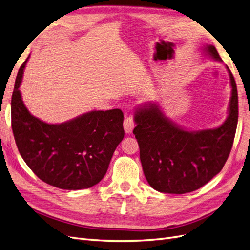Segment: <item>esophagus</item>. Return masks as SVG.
Instances as JSON below:
<instances>
[{
  "instance_id": "esophagus-1",
  "label": "esophagus",
  "mask_w": 250,
  "mask_h": 250,
  "mask_svg": "<svg viewBox=\"0 0 250 250\" xmlns=\"http://www.w3.org/2000/svg\"><path fill=\"white\" fill-rule=\"evenodd\" d=\"M124 130L126 133H131L134 128V121L131 116H127L124 120Z\"/></svg>"
}]
</instances>
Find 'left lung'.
<instances>
[{
  "label": "left lung",
  "instance_id": "1",
  "mask_svg": "<svg viewBox=\"0 0 250 250\" xmlns=\"http://www.w3.org/2000/svg\"><path fill=\"white\" fill-rule=\"evenodd\" d=\"M206 55L222 62L216 48L203 47ZM231 96L229 116L214 129L191 131L166 117L157 102L139 105L133 134L148 184L161 193L185 194L203 187L223 168L230 153L238 124V90L229 66Z\"/></svg>",
  "mask_w": 250,
  "mask_h": 250
}]
</instances>
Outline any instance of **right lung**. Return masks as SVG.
<instances>
[{"instance_id":"1","label":"right lung","mask_w":250,"mask_h":250,"mask_svg":"<svg viewBox=\"0 0 250 250\" xmlns=\"http://www.w3.org/2000/svg\"><path fill=\"white\" fill-rule=\"evenodd\" d=\"M28 59L20 67L11 99L12 131L22 160L40 179L62 190L97 185L124 138L122 110H92L64 123L43 122L21 99Z\"/></svg>"}]
</instances>
